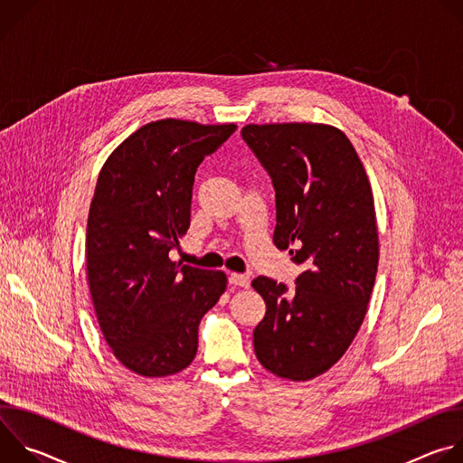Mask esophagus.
Returning <instances> with one entry per match:
<instances>
[{
    "instance_id": "1",
    "label": "esophagus",
    "mask_w": 463,
    "mask_h": 463,
    "mask_svg": "<svg viewBox=\"0 0 463 463\" xmlns=\"http://www.w3.org/2000/svg\"><path fill=\"white\" fill-rule=\"evenodd\" d=\"M229 282L232 286H238V288H249L250 284V279L247 275H240V273H231L229 275Z\"/></svg>"
}]
</instances>
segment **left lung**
<instances>
[{"label": "left lung", "instance_id": "obj_1", "mask_svg": "<svg viewBox=\"0 0 463 463\" xmlns=\"http://www.w3.org/2000/svg\"><path fill=\"white\" fill-rule=\"evenodd\" d=\"M241 137L273 177V243L306 268L293 291L268 277L252 280L268 307L254 352L271 373L309 381L346 354L368 311L379 263L372 186L335 126L247 124Z\"/></svg>", "mask_w": 463, "mask_h": 463}]
</instances>
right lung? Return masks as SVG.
Listing matches in <instances>:
<instances>
[{"label": "right lung", "instance_id": "add662e5", "mask_svg": "<svg viewBox=\"0 0 463 463\" xmlns=\"http://www.w3.org/2000/svg\"><path fill=\"white\" fill-rule=\"evenodd\" d=\"M234 131L232 122H148L99 174L86 234L88 284L106 343L137 375L184 370L203 315L227 289L223 271L181 266L168 252L190 227L197 166Z\"/></svg>", "mask_w": 463, "mask_h": 463}]
</instances>
